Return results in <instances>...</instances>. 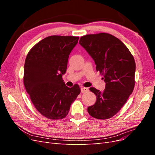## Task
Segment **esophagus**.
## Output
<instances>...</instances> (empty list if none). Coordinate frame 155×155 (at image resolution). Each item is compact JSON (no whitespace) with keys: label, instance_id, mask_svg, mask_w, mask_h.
I'll return each mask as SVG.
<instances>
[{"label":"esophagus","instance_id":"1","mask_svg":"<svg viewBox=\"0 0 155 155\" xmlns=\"http://www.w3.org/2000/svg\"><path fill=\"white\" fill-rule=\"evenodd\" d=\"M81 93H87V91H88V88H86V87H83V88H81Z\"/></svg>","mask_w":155,"mask_h":155}]
</instances>
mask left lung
<instances>
[{
  "label": "left lung",
  "instance_id": "1",
  "mask_svg": "<svg viewBox=\"0 0 155 155\" xmlns=\"http://www.w3.org/2000/svg\"><path fill=\"white\" fill-rule=\"evenodd\" d=\"M79 44L93 58L97 71L103 76L106 83L103 92L90 88L97 101L88 107V113L98 119L111 118L120 110L133 91L134 59L123 42L108 33L83 36Z\"/></svg>",
  "mask_w": 155,
  "mask_h": 155
}]
</instances>
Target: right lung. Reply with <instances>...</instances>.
I'll use <instances>...</instances> for the list:
<instances>
[{
	"instance_id": "right-lung-1",
	"label": "right lung",
	"mask_w": 155,
	"mask_h": 155,
	"mask_svg": "<svg viewBox=\"0 0 155 155\" xmlns=\"http://www.w3.org/2000/svg\"><path fill=\"white\" fill-rule=\"evenodd\" d=\"M79 37L50 36L29 51L24 68V84L37 110L49 119H62L81 93L78 84L69 88L62 75Z\"/></svg>"
}]
</instances>
